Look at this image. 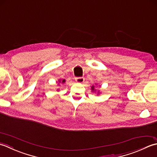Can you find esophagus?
<instances>
[{"mask_svg": "<svg viewBox=\"0 0 157 157\" xmlns=\"http://www.w3.org/2000/svg\"><path fill=\"white\" fill-rule=\"evenodd\" d=\"M75 81L76 82H78V83H82L85 81V78L83 77H77L75 78Z\"/></svg>", "mask_w": 157, "mask_h": 157, "instance_id": "esophagus-1", "label": "esophagus"}]
</instances>
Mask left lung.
Here are the masks:
<instances>
[{"label": "left lung", "instance_id": "left-lung-1", "mask_svg": "<svg viewBox=\"0 0 157 157\" xmlns=\"http://www.w3.org/2000/svg\"><path fill=\"white\" fill-rule=\"evenodd\" d=\"M91 91H92V92H95V91H96V89H95V86L94 85H93V86H91ZM100 91H98V95H99V94H100Z\"/></svg>", "mask_w": 157, "mask_h": 157}]
</instances>
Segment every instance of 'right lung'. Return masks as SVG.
<instances>
[{
  "label": "right lung",
  "mask_w": 157,
  "mask_h": 157,
  "mask_svg": "<svg viewBox=\"0 0 157 157\" xmlns=\"http://www.w3.org/2000/svg\"><path fill=\"white\" fill-rule=\"evenodd\" d=\"M58 82H59V83H58V84H57V85H59V83H61V82H62V84H63V83H64V82H66V80H65V79H63V80H62V79H59V80H58ZM57 91H59V89H57Z\"/></svg>",
  "instance_id": "right-lung-1"
}]
</instances>
